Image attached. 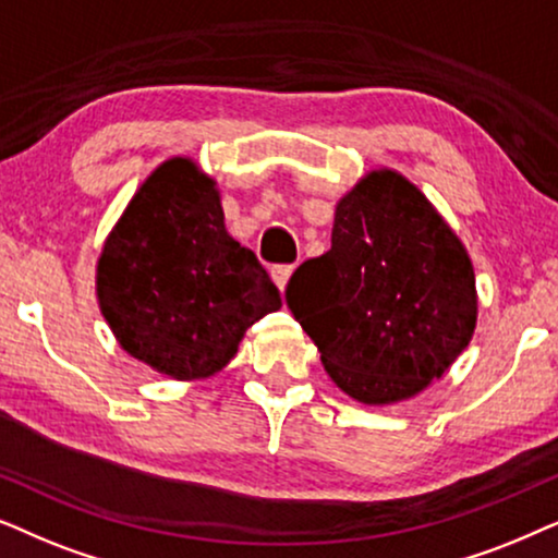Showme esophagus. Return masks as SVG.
I'll return each mask as SVG.
<instances>
[{
	"mask_svg": "<svg viewBox=\"0 0 558 558\" xmlns=\"http://www.w3.org/2000/svg\"><path fill=\"white\" fill-rule=\"evenodd\" d=\"M293 270H295V265H275L272 267V280H275V286L280 288V291H286V286H288V280H291Z\"/></svg>",
	"mask_w": 558,
	"mask_h": 558,
	"instance_id": "34e87169",
	"label": "esophagus"
}]
</instances>
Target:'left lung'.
Instances as JSON below:
<instances>
[{"mask_svg": "<svg viewBox=\"0 0 558 558\" xmlns=\"http://www.w3.org/2000/svg\"><path fill=\"white\" fill-rule=\"evenodd\" d=\"M331 380L362 403L411 398L444 375L477 322L474 270L426 196L375 170L337 206L331 250L286 288Z\"/></svg>", "mask_w": 558, "mask_h": 558, "instance_id": "obj_1", "label": "left lung"}]
</instances>
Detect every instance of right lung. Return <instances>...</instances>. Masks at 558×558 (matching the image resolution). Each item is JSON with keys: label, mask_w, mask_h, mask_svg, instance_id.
<instances>
[{"label": "right lung", "mask_w": 558, "mask_h": 558, "mask_svg": "<svg viewBox=\"0 0 558 558\" xmlns=\"http://www.w3.org/2000/svg\"><path fill=\"white\" fill-rule=\"evenodd\" d=\"M99 306L122 349L175 380L209 377L280 291L225 229L211 178L185 158L135 193L99 259Z\"/></svg>", "instance_id": "1"}]
</instances>
